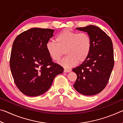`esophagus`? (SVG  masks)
<instances>
[{
    "instance_id": "34e87169",
    "label": "esophagus",
    "mask_w": 123,
    "mask_h": 123,
    "mask_svg": "<svg viewBox=\"0 0 123 123\" xmlns=\"http://www.w3.org/2000/svg\"><path fill=\"white\" fill-rule=\"evenodd\" d=\"M71 72L70 69H64V73H69Z\"/></svg>"
}]
</instances>
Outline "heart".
Listing matches in <instances>:
<instances>
[{
    "mask_svg": "<svg viewBox=\"0 0 123 123\" xmlns=\"http://www.w3.org/2000/svg\"><path fill=\"white\" fill-rule=\"evenodd\" d=\"M56 43L48 42L46 49L50 57L59 61L66 52V57L59 62L64 68L76 66L78 62H84L90 54L92 42L90 37L86 33H78L63 30L55 38Z\"/></svg>",
    "mask_w": 123,
    "mask_h": 123,
    "instance_id": "heart-1",
    "label": "heart"
}]
</instances>
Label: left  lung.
<instances>
[{"label": "left lung", "mask_w": 123, "mask_h": 123, "mask_svg": "<svg viewBox=\"0 0 123 123\" xmlns=\"http://www.w3.org/2000/svg\"><path fill=\"white\" fill-rule=\"evenodd\" d=\"M76 29L87 33L92 47L88 58L73 69L77 75L74 88L83 95H95L105 88L113 69V44L110 37L98 26L91 25Z\"/></svg>", "instance_id": "left-lung-1"}]
</instances>
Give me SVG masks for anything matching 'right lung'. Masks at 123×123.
Wrapping results in <instances>:
<instances>
[{
    "label": "right lung",
    "instance_id": "1",
    "mask_svg": "<svg viewBox=\"0 0 123 123\" xmlns=\"http://www.w3.org/2000/svg\"><path fill=\"white\" fill-rule=\"evenodd\" d=\"M55 30L33 28L23 32L14 39L10 66L19 90L29 97L43 94L48 90L55 76L63 67L54 63L46 44Z\"/></svg>",
    "mask_w": 123,
    "mask_h": 123
}]
</instances>
